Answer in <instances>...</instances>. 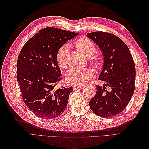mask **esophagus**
Returning <instances> with one entry per match:
<instances>
[{
	"label": "esophagus",
	"mask_w": 149,
	"mask_h": 149,
	"mask_svg": "<svg viewBox=\"0 0 149 149\" xmlns=\"http://www.w3.org/2000/svg\"><path fill=\"white\" fill-rule=\"evenodd\" d=\"M83 86H84V85H75V86H74V89L77 90V89H79V88H81Z\"/></svg>",
	"instance_id": "1"
}]
</instances>
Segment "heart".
Listing matches in <instances>:
<instances>
[{
    "mask_svg": "<svg viewBox=\"0 0 149 149\" xmlns=\"http://www.w3.org/2000/svg\"><path fill=\"white\" fill-rule=\"evenodd\" d=\"M75 47L83 54L89 58L96 51L95 43L87 38H81L75 43ZM68 51L67 45H63L58 50L57 53V62L60 68H66L68 66ZM92 63L95 67L100 65L101 60L99 57L94 58ZM93 76V72L88 68H72L69 69L65 74V78L69 83L75 84H83L87 83Z\"/></svg>",
    "mask_w": 149,
    "mask_h": 149,
    "instance_id": "b5f03b06",
    "label": "heart"
}]
</instances>
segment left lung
<instances>
[{"instance_id": "1", "label": "left lung", "mask_w": 149, "mask_h": 149, "mask_svg": "<svg viewBox=\"0 0 149 149\" xmlns=\"http://www.w3.org/2000/svg\"><path fill=\"white\" fill-rule=\"evenodd\" d=\"M102 51L104 64L99 80L105 82L96 86V95L90 101L91 111L103 118L121 113L131 99L134 91L135 65L126 44L114 34L97 31L87 34ZM112 90L108 92L105 87Z\"/></svg>"}]
</instances>
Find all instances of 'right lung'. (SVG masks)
Masks as SVG:
<instances>
[{
	"instance_id": "obj_1",
	"label": "right lung",
	"mask_w": 149,
	"mask_h": 149,
	"mask_svg": "<svg viewBox=\"0 0 149 149\" xmlns=\"http://www.w3.org/2000/svg\"><path fill=\"white\" fill-rule=\"evenodd\" d=\"M78 33L49 27L25 43L17 61V81L22 99L36 116L51 120L61 115L72 87L57 88L61 72L57 62L58 50Z\"/></svg>"
}]
</instances>
